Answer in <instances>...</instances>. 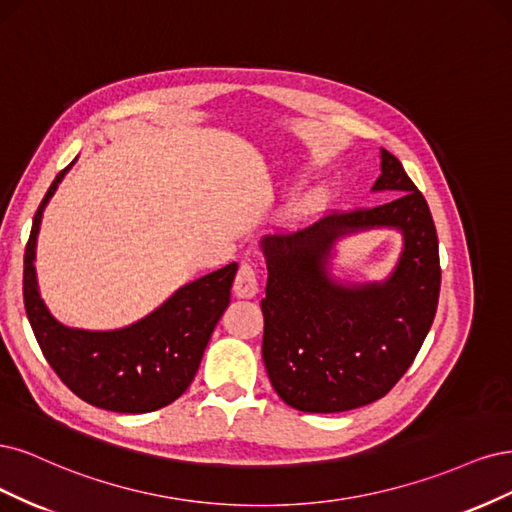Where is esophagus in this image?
I'll list each match as a JSON object with an SVG mask.
<instances>
[{
	"label": "esophagus",
	"mask_w": 512,
	"mask_h": 512,
	"mask_svg": "<svg viewBox=\"0 0 512 512\" xmlns=\"http://www.w3.org/2000/svg\"><path fill=\"white\" fill-rule=\"evenodd\" d=\"M259 291V276L255 263L251 261H242L238 274L234 278V293L238 298H255Z\"/></svg>",
	"instance_id": "1"
}]
</instances>
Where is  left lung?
<instances>
[{"mask_svg": "<svg viewBox=\"0 0 512 512\" xmlns=\"http://www.w3.org/2000/svg\"><path fill=\"white\" fill-rule=\"evenodd\" d=\"M374 191L395 200L332 210L302 232L266 236V298L261 355L280 400L304 412H344L387 395L415 361L436 317L440 295L438 236L423 193L398 157L381 151ZM398 226L405 251L378 286H340L326 259L340 235Z\"/></svg>", "mask_w": 512, "mask_h": 512, "instance_id": "1", "label": "left lung"}]
</instances>
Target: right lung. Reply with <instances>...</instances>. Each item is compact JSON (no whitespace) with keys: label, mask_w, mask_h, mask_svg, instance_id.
<instances>
[{"label":"right lung","mask_w":512,"mask_h":512,"mask_svg":"<svg viewBox=\"0 0 512 512\" xmlns=\"http://www.w3.org/2000/svg\"><path fill=\"white\" fill-rule=\"evenodd\" d=\"M72 163L55 176L31 225L23 263L27 319L46 361L80 400L127 415L153 412L172 404L191 385L214 325L229 304L238 266L229 263L193 280L142 321L114 332L61 325L40 298L34 259L44 206Z\"/></svg>","instance_id":"1"}]
</instances>
